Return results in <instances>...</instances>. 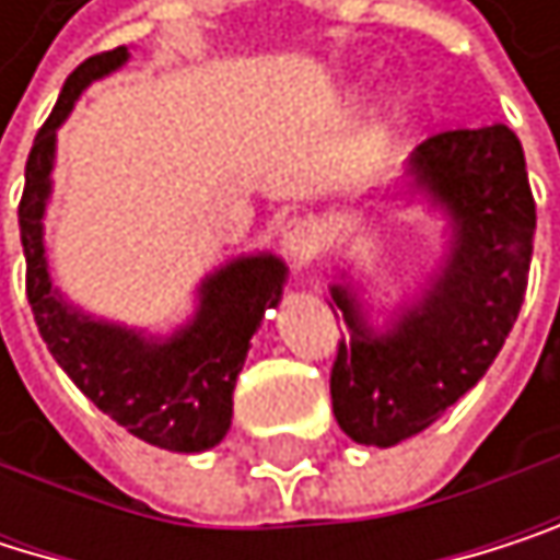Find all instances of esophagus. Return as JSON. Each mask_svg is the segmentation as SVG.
I'll return each mask as SVG.
<instances>
[{
	"mask_svg": "<svg viewBox=\"0 0 560 560\" xmlns=\"http://www.w3.org/2000/svg\"><path fill=\"white\" fill-rule=\"evenodd\" d=\"M280 247L293 267H306L319 250V231L310 218H290L280 228Z\"/></svg>",
	"mask_w": 560,
	"mask_h": 560,
	"instance_id": "34e87169",
	"label": "esophagus"
}]
</instances>
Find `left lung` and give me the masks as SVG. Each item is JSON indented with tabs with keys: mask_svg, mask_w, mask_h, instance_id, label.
Segmentation results:
<instances>
[{
	"mask_svg": "<svg viewBox=\"0 0 560 560\" xmlns=\"http://www.w3.org/2000/svg\"><path fill=\"white\" fill-rule=\"evenodd\" d=\"M409 164L455 221L445 270L386 336L366 329L353 293L332 287L353 329L336 342L332 416L353 442L380 448L429 429L495 363L518 319L535 247V197L509 125L439 131Z\"/></svg>",
	"mask_w": 560,
	"mask_h": 560,
	"instance_id": "8db88e82",
	"label": "left lung"
}]
</instances>
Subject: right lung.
Segmentation results:
<instances>
[{
  "instance_id": "1",
  "label": "right lung",
  "mask_w": 560,
  "mask_h": 560,
  "mask_svg": "<svg viewBox=\"0 0 560 560\" xmlns=\"http://www.w3.org/2000/svg\"><path fill=\"white\" fill-rule=\"evenodd\" d=\"M128 58L112 48L85 58L38 128L19 200V234L25 250V296L48 353L108 419L131 435L167 452H203L218 445L234 416V386L247 357L250 336L283 293V264L277 257L234 260L200 287L197 319L171 342H148L121 326L95 323L75 313L51 290L42 214L55 154V128L72 112L82 89Z\"/></svg>"
}]
</instances>
